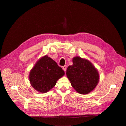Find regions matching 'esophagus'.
<instances>
[{"instance_id":"34e87169","label":"esophagus","mask_w":126,"mask_h":126,"mask_svg":"<svg viewBox=\"0 0 126 126\" xmlns=\"http://www.w3.org/2000/svg\"><path fill=\"white\" fill-rule=\"evenodd\" d=\"M62 68H63V70L64 71H66V68H67V66L66 65H64V66H63Z\"/></svg>"}]
</instances>
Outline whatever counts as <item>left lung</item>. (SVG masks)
Segmentation results:
<instances>
[{"mask_svg":"<svg viewBox=\"0 0 126 126\" xmlns=\"http://www.w3.org/2000/svg\"><path fill=\"white\" fill-rule=\"evenodd\" d=\"M72 63L66 70V76L72 87L81 94L90 93L100 80L97 69L90 61L80 57H74Z\"/></svg>","mask_w":126,"mask_h":126,"instance_id":"1","label":"left lung"}]
</instances>
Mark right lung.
Instances as JSON below:
<instances>
[{
	"label": "right lung",
	"mask_w": 126,
	"mask_h": 126,
	"mask_svg": "<svg viewBox=\"0 0 126 126\" xmlns=\"http://www.w3.org/2000/svg\"><path fill=\"white\" fill-rule=\"evenodd\" d=\"M65 73L57 63L47 55L40 58L31 70L29 81L38 92L45 94L56 85Z\"/></svg>",
	"instance_id": "right-lung-1"
}]
</instances>
